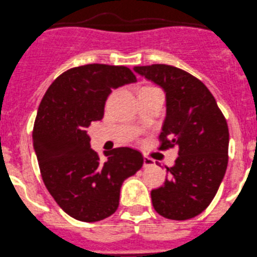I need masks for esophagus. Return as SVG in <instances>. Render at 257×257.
<instances>
[{
	"instance_id": "esophagus-1",
	"label": "esophagus",
	"mask_w": 257,
	"mask_h": 257,
	"mask_svg": "<svg viewBox=\"0 0 257 257\" xmlns=\"http://www.w3.org/2000/svg\"><path fill=\"white\" fill-rule=\"evenodd\" d=\"M154 164H155V161L153 160V159L150 158H144V168H148V167H153Z\"/></svg>"
}]
</instances>
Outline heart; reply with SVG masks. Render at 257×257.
Instances as JSON below:
<instances>
[{"instance_id":"heart-1","label":"heart","mask_w":257,"mask_h":257,"mask_svg":"<svg viewBox=\"0 0 257 257\" xmlns=\"http://www.w3.org/2000/svg\"><path fill=\"white\" fill-rule=\"evenodd\" d=\"M149 88H151V87H143V88H140V89H139V92H140V90H144V89H149Z\"/></svg>"}]
</instances>
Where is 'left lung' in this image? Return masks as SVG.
Instances as JSON below:
<instances>
[{
	"label": "left lung",
	"instance_id": "1",
	"mask_svg": "<svg viewBox=\"0 0 257 257\" xmlns=\"http://www.w3.org/2000/svg\"><path fill=\"white\" fill-rule=\"evenodd\" d=\"M165 92L160 149L178 146L163 187L151 190L155 211L184 221L204 211L216 195L228 163L226 118L208 88L189 73L165 64L134 68Z\"/></svg>",
	"mask_w": 257,
	"mask_h": 257
}]
</instances>
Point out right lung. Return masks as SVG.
<instances>
[{"label": "right lung", "instance_id": "obj_1", "mask_svg": "<svg viewBox=\"0 0 257 257\" xmlns=\"http://www.w3.org/2000/svg\"><path fill=\"white\" fill-rule=\"evenodd\" d=\"M128 68L88 64L51 83L39 106L33 144L46 189L73 218L97 222L116 212L122 183L141 169L143 154L117 148L101 161L87 127L102 119L112 89L135 83Z\"/></svg>", "mask_w": 257, "mask_h": 257}]
</instances>
